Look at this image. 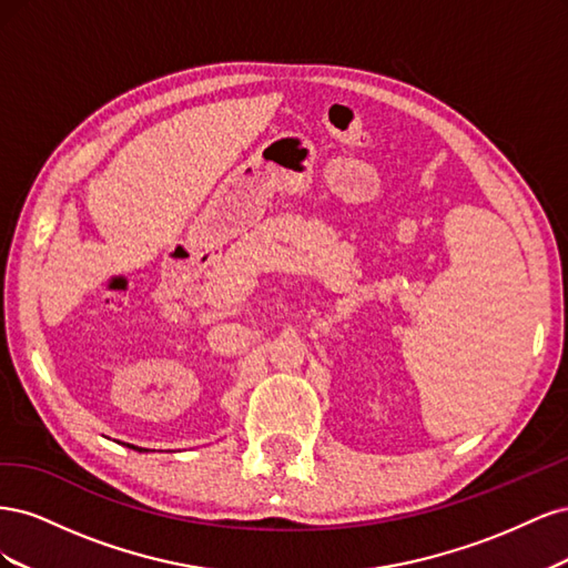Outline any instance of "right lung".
Returning a JSON list of instances; mask_svg holds the SVG:
<instances>
[{"instance_id": "right-lung-1", "label": "right lung", "mask_w": 568, "mask_h": 568, "mask_svg": "<svg viewBox=\"0 0 568 568\" xmlns=\"http://www.w3.org/2000/svg\"><path fill=\"white\" fill-rule=\"evenodd\" d=\"M128 448H132V450H140V453H142V448H134V445H130V443H128Z\"/></svg>"}]
</instances>
